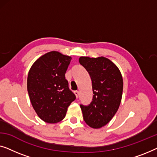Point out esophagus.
Masks as SVG:
<instances>
[{
    "label": "esophagus",
    "instance_id": "34e87169",
    "mask_svg": "<svg viewBox=\"0 0 157 157\" xmlns=\"http://www.w3.org/2000/svg\"><path fill=\"white\" fill-rule=\"evenodd\" d=\"M74 94H75V95H76V98H78V96H79V91H75Z\"/></svg>",
    "mask_w": 157,
    "mask_h": 157
}]
</instances>
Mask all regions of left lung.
Returning a JSON list of instances; mask_svg holds the SVG:
<instances>
[{
    "label": "left lung",
    "mask_w": 157,
    "mask_h": 157,
    "mask_svg": "<svg viewBox=\"0 0 157 157\" xmlns=\"http://www.w3.org/2000/svg\"><path fill=\"white\" fill-rule=\"evenodd\" d=\"M79 63L89 72L94 94L89 106H80L83 119L90 127L100 128L119 109L123 93L122 75L116 64L104 56H81Z\"/></svg>",
    "instance_id": "obj_1"
}]
</instances>
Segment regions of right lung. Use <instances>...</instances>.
Segmentation results:
<instances>
[{
    "label": "right lung",
    "mask_w": 157,
    "mask_h": 157,
    "mask_svg": "<svg viewBox=\"0 0 157 157\" xmlns=\"http://www.w3.org/2000/svg\"><path fill=\"white\" fill-rule=\"evenodd\" d=\"M71 57L50 51L38 58L30 68L27 89L38 117L48 124L61 121L76 98L68 88L65 74Z\"/></svg>",
    "instance_id": "add662e5"
}]
</instances>
